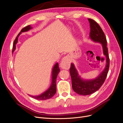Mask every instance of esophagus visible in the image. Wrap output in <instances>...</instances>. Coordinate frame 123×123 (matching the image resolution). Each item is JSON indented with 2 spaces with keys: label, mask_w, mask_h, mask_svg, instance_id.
I'll use <instances>...</instances> for the list:
<instances>
[{
  "label": "esophagus",
  "mask_w": 123,
  "mask_h": 123,
  "mask_svg": "<svg viewBox=\"0 0 123 123\" xmlns=\"http://www.w3.org/2000/svg\"><path fill=\"white\" fill-rule=\"evenodd\" d=\"M62 69H69L70 66V60L68 56H65L62 58L60 64Z\"/></svg>",
  "instance_id": "obj_1"
}]
</instances>
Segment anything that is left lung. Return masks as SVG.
Returning <instances> with one entry per match:
<instances>
[{
	"instance_id": "1",
	"label": "left lung",
	"mask_w": 123,
	"mask_h": 123,
	"mask_svg": "<svg viewBox=\"0 0 123 123\" xmlns=\"http://www.w3.org/2000/svg\"><path fill=\"white\" fill-rule=\"evenodd\" d=\"M90 32L89 38L95 42L102 44L103 54L106 58V65L104 70L95 79L85 80L79 75L73 63L71 64L70 73L71 77L72 86L74 91L79 95H88L97 91L103 84L109 68L110 59L107 47V39L104 32L99 25L92 19L88 18Z\"/></svg>"
}]
</instances>
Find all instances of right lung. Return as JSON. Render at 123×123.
<instances>
[{"label": "right lung", "instance_id": "add662e5", "mask_svg": "<svg viewBox=\"0 0 123 123\" xmlns=\"http://www.w3.org/2000/svg\"><path fill=\"white\" fill-rule=\"evenodd\" d=\"M31 29H32V27L30 25H28V26H26L25 27L23 28L21 30L20 33L18 34V35H17V36L16 37V39L14 41L13 46V50H12L13 52L16 49V44L18 42V36L21 34L22 32L28 31ZM59 72H60V69L59 68V65H58V63H56L54 65L52 69V78H51L52 81H51V85L50 87L46 90V91H45L44 92H43V93L39 95H37V96H32L30 95H28L32 98L39 100H45L49 99L52 97L56 92V78H57V75L58 73H59Z\"/></svg>", "mask_w": 123, "mask_h": 123}]
</instances>
